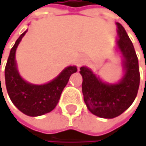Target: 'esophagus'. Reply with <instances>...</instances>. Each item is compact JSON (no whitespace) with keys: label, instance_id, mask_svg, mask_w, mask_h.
<instances>
[{"label":"esophagus","instance_id":"esophagus-1","mask_svg":"<svg viewBox=\"0 0 146 146\" xmlns=\"http://www.w3.org/2000/svg\"><path fill=\"white\" fill-rule=\"evenodd\" d=\"M84 63H85V61H84V59L83 58H78L77 59V66L78 67H80V66H82L83 65H84Z\"/></svg>","mask_w":146,"mask_h":146}]
</instances>
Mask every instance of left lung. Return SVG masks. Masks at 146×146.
<instances>
[{"instance_id": "8db88e82", "label": "left lung", "mask_w": 146, "mask_h": 146, "mask_svg": "<svg viewBox=\"0 0 146 146\" xmlns=\"http://www.w3.org/2000/svg\"><path fill=\"white\" fill-rule=\"evenodd\" d=\"M118 28V47L124 57L125 74L117 84H106L88 67L80 68L82 76V93L88 110L102 118H114L123 113L134 102L140 82L138 60L132 42L124 28Z\"/></svg>"}]
</instances>
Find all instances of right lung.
<instances>
[{
	"label": "right lung",
	"mask_w": 146,
	"mask_h": 146,
	"mask_svg": "<svg viewBox=\"0 0 146 146\" xmlns=\"http://www.w3.org/2000/svg\"><path fill=\"white\" fill-rule=\"evenodd\" d=\"M26 32L18 37L10 51L5 66V82L9 98L15 107L27 115L37 116L51 112L56 107L71 74L77 72V67H66L56 79L44 85H32L24 81L16 69L15 56L17 45Z\"/></svg>",
	"instance_id": "obj_1"
}]
</instances>
